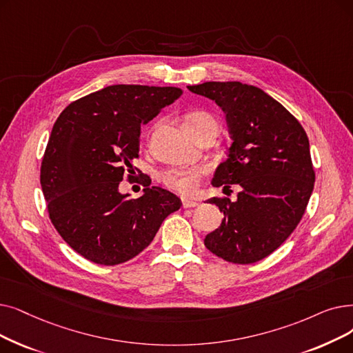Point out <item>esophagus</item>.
Masks as SVG:
<instances>
[{
    "instance_id": "1",
    "label": "esophagus",
    "mask_w": 353,
    "mask_h": 353,
    "mask_svg": "<svg viewBox=\"0 0 353 353\" xmlns=\"http://www.w3.org/2000/svg\"><path fill=\"white\" fill-rule=\"evenodd\" d=\"M181 205H183V208H196L199 203L197 202H194V201H190V199H186V197H183L181 199Z\"/></svg>"
}]
</instances>
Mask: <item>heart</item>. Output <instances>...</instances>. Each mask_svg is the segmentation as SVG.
Segmentation results:
<instances>
[{
	"instance_id": "1",
	"label": "heart",
	"mask_w": 353,
	"mask_h": 353,
	"mask_svg": "<svg viewBox=\"0 0 353 353\" xmlns=\"http://www.w3.org/2000/svg\"><path fill=\"white\" fill-rule=\"evenodd\" d=\"M185 125L194 135L209 127H214L218 130V121L213 115L205 111H193L185 117ZM206 173L208 170L203 165L172 167L160 174V180L165 188L185 196H192L199 190L201 181Z\"/></svg>"
}]
</instances>
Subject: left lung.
<instances>
[{
	"label": "left lung",
	"mask_w": 353,
	"mask_h": 353,
	"mask_svg": "<svg viewBox=\"0 0 353 353\" xmlns=\"http://www.w3.org/2000/svg\"><path fill=\"white\" fill-rule=\"evenodd\" d=\"M188 88L221 106L232 139L212 185L225 193L231 185L241 188L235 202L208 201L223 212V221L206 235V248L232 264L261 261L291 235L307 208L316 179L307 134L256 86L205 82Z\"/></svg>",
	"instance_id": "8db88e82"
}]
</instances>
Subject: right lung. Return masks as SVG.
<instances>
[{
    "label": "right lung",
    "instance_id": "add662e5",
    "mask_svg": "<svg viewBox=\"0 0 353 353\" xmlns=\"http://www.w3.org/2000/svg\"><path fill=\"white\" fill-rule=\"evenodd\" d=\"M183 94L174 86L112 85L73 101L56 119L40 167L49 218L59 235L89 261L118 265L154 239L180 199L144 179V194L127 199L119 183L139 159V137L165 105Z\"/></svg>",
    "mask_w": 353,
    "mask_h": 353
}]
</instances>
